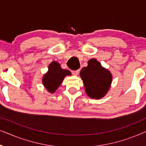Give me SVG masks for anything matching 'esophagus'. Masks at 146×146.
I'll return each instance as SVG.
<instances>
[{
  "label": "esophagus",
  "instance_id": "esophagus-1",
  "mask_svg": "<svg viewBox=\"0 0 146 146\" xmlns=\"http://www.w3.org/2000/svg\"><path fill=\"white\" fill-rule=\"evenodd\" d=\"M79 72H80L79 70H72V73L73 75L77 76L79 74Z\"/></svg>",
  "mask_w": 146,
  "mask_h": 146
}]
</instances>
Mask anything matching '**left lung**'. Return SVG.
Returning <instances> with one entry per match:
<instances>
[{
    "label": "left lung",
    "instance_id": "1",
    "mask_svg": "<svg viewBox=\"0 0 146 146\" xmlns=\"http://www.w3.org/2000/svg\"><path fill=\"white\" fill-rule=\"evenodd\" d=\"M85 91L89 97L100 99L106 94L110 88L112 76L108 70L102 66L96 59L88 62V66L80 71Z\"/></svg>",
    "mask_w": 146,
    "mask_h": 146
}]
</instances>
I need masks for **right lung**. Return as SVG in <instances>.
<instances>
[{
    "label": "right lung",
    "instance_id": "1",
    "mask_svg": "<svg viewBox=\"0 0 146 146\" xmlns=\"http://www.w3.org/2000/svg\"><path fill=\"white\" fill-rule=\"evenodd\" d=\"M71 75L68 70L62 69L57 62L54 61L48 66V71L43 76L42 84L49 92L54 93L58 88L66 76Z\"/></svg>",
    "mask_w": 146,
    "mask_h": 146
}]
</instances>
